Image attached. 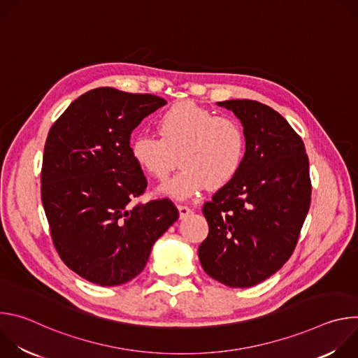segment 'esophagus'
Returning <instances> with one entry per match:
<instances>
[{"instance_id":"34e87169","label":"esophagus","mask_w":358,"mask_h":358,"mask_svg":"<svg viewBox=\"0 0 358 358\" xmlns=\"http://www.w3.org/2000/svg\"><path fill=\"white\" fill-rule=\"evenodd\" d=\"M178 211H180V217L181 218H184V217H187L188 214L192 213V210L189 207H187V206H178Z\"/></svg>"}]
</instances>
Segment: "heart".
<instances>
[{
	"instance_id": "heart-1",
	"label": "heart",
	"mask_w": 358,
	"mask_h": 358,
	"mask_svg": "<svg viewBox=\"0 0 358 358\" xmlns=\"http://www.w3.org/2000/svg\"><path fill=\"white\" fill-rule=\"evenodd\" d=\"M160 137L141 133L131 141L134 163L145 174L164 180L178 166L182 170L164 184V194L185 199L203 188L220 189L239 173L246 156L241 123L228 116L180 101L157 120Z\"/></svg>"
}]
</instances>
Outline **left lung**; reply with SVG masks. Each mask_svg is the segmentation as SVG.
<instances>
[{
    "mask_svg": "<svg viewBox=\"0 0 358 358\" xmlns=\"http://www.w3.org/2000/svg\"><path fill=\"white\" fill-rule=\"evenodd\" d=\"M241 120L246 156L236 177L206 202L210 232L198 248L202 269L229 287H250L290 258L309 213V159L283 116L257 100L217 103Z\"/></svg>",
    "mask_w": 358,
    "mask_h": 358,
    "instance_id": "1",
    "label": "left lung"
}]
</instances>
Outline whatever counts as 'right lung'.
Returning a JSON list of instances; mask_svg holds the SVG:
<instances>
[{
	"label": "right lung",
	"instance_id": "1",
	"mask_svg": "<svg viewBox=\"0 0 358 358\" xmlns=\"http://www.w3.org/2000/svg\"><path fill=\"white\" fill-rule=\"evenodd\" d=\"M166 103L155 94L96 87L49 130L42 206L61 259L92 283L117 286L136 278L178 218L167 198L131 206L147 187L130 152L131 131Z\"/></svg>",
	"mask_w": 358,
	"mask_h": 358
}]
</instances>
